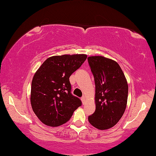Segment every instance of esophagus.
Segmentation results:
<instances>
[{"instance_id": "obj_1", "label": "esophagus", "mask_w": 156, "mask_h": 156, "mask_svg": "<svg viewBox=\"0 0 156 156\" xmlns=\"http://www.w3.org/2000/svg\"><path fill=\"white\" fill-rule=\"evenodd\" d=\"M81 101H82L83 104H85V102H86V97L85 96H83L82 98H81Z\"/></svg>"}]
</instances>
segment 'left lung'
<instances>
[{
    "mask_svg": "<svg viewBox=\"0 0 156 156\" xmlns=\"http://www.w3.org/2000/svg\"><path fill=\"white\" fill-rule=\"evenodd\" d=\"M88 60L95 83V111L88 117V121L98 129H111L126 110L127 80L115 61L102 56H92Z\"/></svg>",
    "mask_w": 156,
    "mask_h": 156,
    "instance_id": "obj_1",
    "label": "left lung"
}]
</instances>
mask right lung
<instances>
[{"mask_svg": "<svg viewBox=\"0 0 156 156\" xmlns=\"http://www.w3.org/2000/svg\"><path fill=\"white\" fill-rule=\"evenodd\" d=\"M87 55H63L48 58L33 76L30 102L39 120L56 127L67 122L81 101L70 93V75L82 65Z\"/></svg>", "mask_w": 156, "mask_h": 156, "instance_id": "add662e5", "label": "right lung"}]
</instances>
